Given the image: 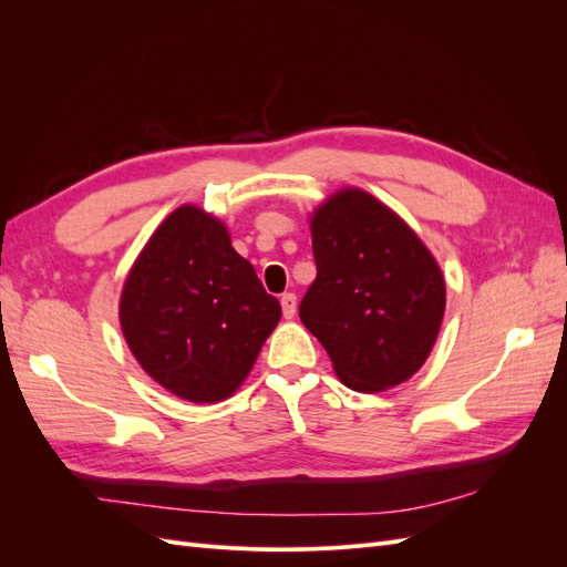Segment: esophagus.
Instances as JSON below:
<instances>
[{
    "label": "esophagus",
    "mask_w": 567,
    "mask_h": 567,
    "mask_svg": "<svg viewBox=\"0 0 567 567\" xmlns=\"http://www.w3.org/2000/svg\"><path fill=\"white\" fill-rule=\"evenodd\" d=\"M281 310H284V317H286V319H293V317H296V310H298V298H296V293H284V296H281Z\"/></svg>",
    "instance_id": "1"
}]
</instances>
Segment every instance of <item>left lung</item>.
<instances>
[{
    "instance_id": "1",
    "label": "left lung",
    "mask_w": 567,
    "mask_h": 567,
    "mask_svg": "<svg viewBox=\"0 0 567 567\" xmlns=\"http://www.w3.org/2000/svg\"><path fill=\"white\" fill-rule=\"evenodd\" d=\"M317 279L300 319L329 352L338 379L379 392L414 375L444 315V279L404 221L359 188L326 200L312 217Z\"/></svg>"
}]
</instances>
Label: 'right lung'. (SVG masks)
<instances>
[{
	"label": "right lung",
	"instance_id": "obj_1",
	"mask_svg": "<svg viewBox=\"0 0 567 567\" xmlns=\"http://www.w3.org/2000/svg\"><path fill=\"white\" fill-rule=\"evenodd\" d=\"M281 317L219 219L194 205L169 215L134 262L120 323L136 362L188 402L229 398Z\"/></svg>",
	"mask_w": 567,
	"mask_h": 567
}]
</instances>
